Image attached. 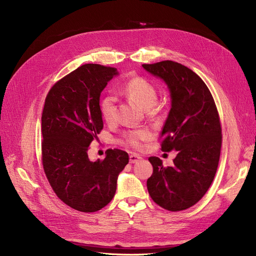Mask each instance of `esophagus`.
<instances>
[{"label": "esophagus", "mask_w": 256, "mask_h": 256, "mask_svg": "<svg viewBox=\"0 0 256 256\" xmlns=\"http://www.w3.org/2000/svg\"><path fill=\"white\" fill-rule=\"evenodd\" d=\"M141 160V156H138V154H132L130 156V163H132V164L137 163L138 160Z\"/></svg>", "instance_id": "1"}]
</instances>
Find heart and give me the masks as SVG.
Masks as SVG:
<instances>
[{"label":"heart","instance_id":"obj_1","mask_svg":"<svg viewBox=\"0 0 256 256\" xmlns=\"http://www.w3.org/2000/svg\"><path fill=\"white\" fill-rule=\"evenodd\" d=\"M124 92L126 96L139 102L144 109H146L147 115L156 117L158 113V90L156 86L148 80L142 76H134L130 78L124 86ZM100 110L102 118L108 124H113L116 120L117 112V98L112 93L106 94L100 102ZM152 134L148 130H132L126 132L119 142L124 145L130 146L135 150H140L143 146V142L148 140Z\"/></svg>","mask_w":256,"mask_h":256}]
</instances>
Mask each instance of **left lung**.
Returning <instances> with one entry per match:
<instances>
[{"mask_svg": "<svg viewBox=\"0 0 256 256\" xmlns=\"http://www.w3.org/2000/svg\"><path fill=\"white\" fill-rule=\"evenodd\" d=\"M142 66L163 78L170 90L171 109L160 134V147L178 152L171 167L150 156L154 172L147 189L160 208L184 210L204 197L217 172L222 145L219 113L206 83L186 66L170 60Z\"/></svg>", "mask_w": 256, "mask_h": 256, "instance_id": "obj_1", "label": "left lung"}]
</instances>
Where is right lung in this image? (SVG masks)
I'll return each mask as SVG.
<instances>
[{"label":"right lung","instance_id":"right-lung-1","mask_svg":"<svg viewBox=\"0 0 256 256\" xmlns=\"http://www.w3.org/2000/svg\"><path fill=\"white\" fill-rule=\"evenodd\" d=\"M118 74L114 67L84 64L55 83L42 116V160L52 189L65 204L84 212L110 202L117 178L128 163V152L108 150L91 162L89 145L104 128L100 96Z\"/></svg>","mask_w":256,"mask_h":256}]
</instances>
